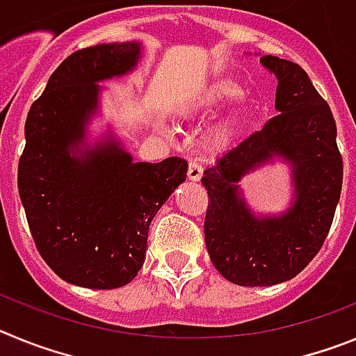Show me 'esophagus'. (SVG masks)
<instances>
[{
  "mask_svg": "<svg viewBox=\"0 0 356 356\" xmlns=\"http://www.w3.org/2000/svg\"><path fill=\"white\" fill-rule=\"evenodd\" d=\"M187 176H188V180H193V181L201 180V176H203V169H201V165L196 162V160H191V162H188Z\"/></svg>",
  "mask_w": 356,
  "mask_h": 356,
  "instance_id": "esophagus-1",
  "label": "esophagus"
}]
</instances>
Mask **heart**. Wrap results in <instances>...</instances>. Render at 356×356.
I'll list each match as a JSON object with an SVG mask.
<instances>
[{"label":"heart","instance_id":"heart-1","mask_svg":"<svg viewBox=\"0 0 356 356\" xmlns=\"http://www.w3.org/2000/svg\"><path fill=\"white\" fill-rule=\"evenodd\" d=\"M242 96V89L235 81L232 80H217L210 83L203 92L197 97V108L200 110H216L219 106L232 103ZM234 122H226L225 127L213 134V143L216 144H225L226 140L234 134Z\"/></svg>","mask_w":356,"mask_h":356}]
</instances>
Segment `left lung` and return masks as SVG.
<instances>
[{"instance_id":"left-lung-1","label":"left lung","mask_w":356,"mask_h":356,"mask_svg":"<svg viewBox=\"0 0 356 356\" xmlns=\"http://www.w3.org/2000/svg\"><path fill=\"white\" fill-rule=\"evenodd\" d=\"M278 78V114L228 149L201 178L209 193L205 242L212 264L242 287H266L300 275L319 253L342 188L337 124L303 67L262 56ZM275 154L293 163L296 201L287 214L257 220L238 196L236 181Z\"/></svg>"}]
</instances>
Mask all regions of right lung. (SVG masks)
<instances>
[{
    "instance_id": "right-lung-1",
    "label": "right lung",
    "mask_w": 356,
    "mask_h": 356,
    "mask_svg": "<svg viewBox=\"0 0 356 356\" xmlns=\"http://www.w3.org/2000/svg\"><path fill=\"white\" fill-rule=\"evenodd\" d=\"M139 42L78 49L49 76L24 124L17 187L31 237L44 262L69 284L118 289L130 284L146 257L147 229L163 201L187 178V162H131L108 143L78 159L94 114L96 81L130 71Z\"/></svg>"
}]
</instances>
